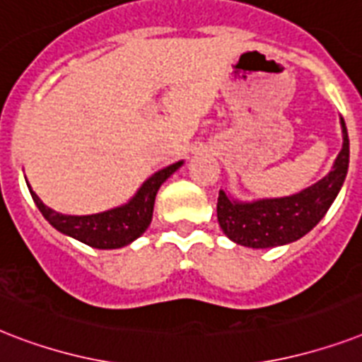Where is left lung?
<instances>
[{"label":"left lung","mask_w":362,"mask_h":362,"mask_svg":"<svg viewBox=\"0 0 362 362\" xmlns=\"http://www.w3.org/2000/svg\"><path fill=\"white\" fill-rule=\"evenodd\" d=\"M342 124V150L332 170L300 193L280 199H259L242 203L223 189L218 197V221L227 237L240 246L274 247L298 240L312 231L327 214L342 187L349 165L348 129Z\"/></svg>","instance_id":"obj_1"}]
</instances>
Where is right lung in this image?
I'll return each mask as SVG.
<instances>
[{
    "mask_svg": "<svg viewBox=\"0 0 362 362\" xmlns=\"http://www.w3.org/2000/svg\"><path fill=\"white\" fill-rule=\"evenodd\" d=\"M182 163L184 161H176V163L153 173L127 203L122 204V206H116V209L99 212V214H59L56 210L48 209L47 204L37 197V193L31 189L30 184H28V187H30V193L33 201H35L37 209L41 210L45 220L54 229H58L59 233H64L67 237L76 238V240L84 242V244L92 247L116 250V247L131 244L135 238H139L142 233L146 231L150 221H152L153 203H156L158 189L178 167H182Z\"/></svg>",
    "mask_w": 362,
    "mask_h": 362,
    "instance_id": "right-lung-1",
    "label": "right lung"
}]
</instances>
